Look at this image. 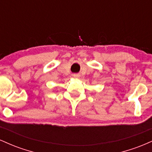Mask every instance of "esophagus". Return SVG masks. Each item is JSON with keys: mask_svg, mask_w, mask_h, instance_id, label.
Segmentation results:
<instances>
[{"mask_svg": "<svg viewBox=\"0 0 152 152\" xmlns=\"http://www.w3.org/2000/svg\"><path fill=\"white\" fill-rule=\"evenodd\" d=\"M78 74H74V77H75V78H78Z\"/></svg>", "mask_w": 152, "mask_h": 152, "instance_id": "obj_1", "label": "esophagus"}]
</instances>
